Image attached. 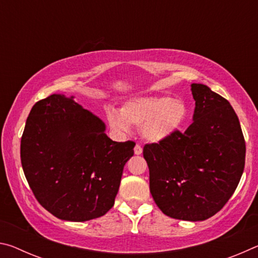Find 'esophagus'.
Segmentation results:
<instances>
[{"instance_id": "34e87169", "label": "esophagus", "mask_w": 258, "mask_h": 258, "mask_svg": "<svg viewBox=\"0 0 258 258\" xmlns=\"http://www.w3.org/2000/svg\"><path fill=\"white\" fill-rule=\"evenodd\" d=\"M134 154L135 155H141L142 154V147L137 145L134 147Z\"/></svg>"}]
</instances>
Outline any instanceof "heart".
Returning <instances> with one entry per match:
<instances>
[{
    "mask_svg": "<svg viewBox=\"0 0 258 258\" xmlns=\"http://www.w3.org/2000/svg\"><path fill=\"white\" fill-rule=\"evenodd\" d=\"M109 127L119 135L131 132V125L140 126L141 137L149 143H161L174 137L189 117V106L180 98L143 95L131 98L119 111L108 107Z\"/></svg>",
    "mask_w": 258,
    "mask_h": 258,
    "instance_id": "b5f03b06",
    "label": "heart"
}]
</instances>
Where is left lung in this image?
I'll return each instance as SVG.
<instances>
[{
    "instance_id": "obj_1",
    "label": "left lung",
    "mask_w": 258,
    "mask_h": 258,
    "mask_svg": "<svg viewBox=\"0 0 258 258\" xmlns=\"http://www.w3.org/2000/svg\"><path fill=\"white\" fill-rule=\"evenodd\" d=\"M192 124L167 141L143 148L150 192L165 215L205 221L220 212L243 173L246 145L230 102L194 83Z\"/></svg>"
}]
</instances>
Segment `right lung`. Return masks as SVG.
<instances>
[{
  "instance_id": "1",
  "label": "right lung",
  "mask_w": 258,
  "mask_h": 258,
  "mask_svg": "<svg viewBox=\"0 0 258 258\" xmlns=\"http://www.w3.org/2000/svg\"><path fill=\"white\" fill-rule=\"evenodd\" d=\"M134 146L108 138L106 124L74 97L52 94L29 112L20 158L30 189L47 212L85 222L113 206Z\"/></svg>"
}]
</instances>
